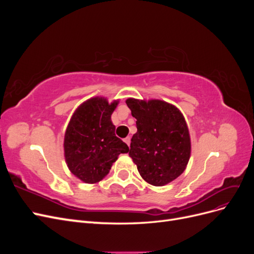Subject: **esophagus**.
I'll return each mask as SVG.
<instances>
[{
	"instance_id": "obj_1",
	"label": "esophagus",
	"mask_w": 254,
	"mask_h": 254,
	"mask_svg": "<svg viewBox=\"0 0 254 254\" xmlns=\"http://www.w3.org/2000/svg\"><path fill=\"white\" fill-rule=\"evenodd\" d=\"M124 141H125V143H126L128 146H130V136H127V137H125Z\"/></svg>"
}]
</instances>
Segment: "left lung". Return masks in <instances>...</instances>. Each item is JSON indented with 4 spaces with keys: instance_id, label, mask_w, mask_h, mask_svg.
Instances as JSON below:
<instances>
[{
    "instance_id": "left-lung-1",
    "label": "left lung",
    "mask_w": 254,
    "mask_h": 254,
    "mask_svg": "<svg viewBox=\"0 0 254 254\" xmlns=\"http://www.w3.org/2000/svg\"><path fill=\"white\" fill-rule=\"evenodd\" d=\"M126 104L137 129L128 152L142 178L155 187L178 178L190 156L189 128L180 110L159 99L128 98Z\"/></svg>"
}]
</instances>
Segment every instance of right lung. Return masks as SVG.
<instances>
[{
  "label": "right lung",
  "mask_w": 254,
  "mask_h": 254,
  "mask_svg": "<svg viewBox=\"0 0 254 254\" xmlns=\"http://www.w3.org/2000/svg\"><path fill=\"white\" fill-rule=\"evenodd\" d=\"M119 101L108 103L93 97L82 103L68 123L64 134V157L68 170L86 183L101 181L119 155L129 147L115 135L111 114Z\"/></svg>",
  "instance_id": "obj_1"
}]
</instances>
